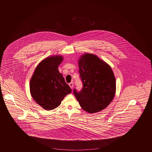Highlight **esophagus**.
I'll return each mask as SVG.
<instances>
[{"instance_id":"34e87169","label":"esophagus","mask_w":152,"mask_h":152,"mask_svg":"<svg viewBox=\"0 0 152 152\" xmlns=\"http://www.w3.org/2000/svg\"><path fill=\"white\" fill-rule=\"evenodd\" d=\"M69 87L71 88V89H72V88H73V87H74V83L71 82V83H69Z\"/></svg>"}]
</instances>
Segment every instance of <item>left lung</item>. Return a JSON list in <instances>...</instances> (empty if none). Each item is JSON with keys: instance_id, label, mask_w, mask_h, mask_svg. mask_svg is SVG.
<instances>
[{"instance_id": "8db88e82", "label": "left lung", "mask_w": 152, "mask_h": 152, "mask_svg": "<svg viewBox=\"0 0 152 152\" xmlns=\"http://www.w3.org/2000/svg\"><path fill=\"white\" fill-rule=\"evenodd\" d=\"M79 74L83 84L74 94L83 110L89 113L102 110L115 96L116 81L110 66L93 54L85 53L78 60Z\"/></svg>"}]
</instances>
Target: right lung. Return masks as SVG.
Wrapping results in <instances>:
<instances>
[{
  "label": "right lung",
  "instance_id": "add662e5",
  "mask_svg": "<svg viewBox=\"0 0 152 152\" xmlns=\"http://www.w3.org/2000/svg\"><path fill=\"white\" fill-rule=\"evenodd\" d=\"M62 61V56L46 58L37 66L30 81L33 99L46 110L58 107L64 97L72 91L58 69Z\"/></svg>",
  "mask_w": 152,
  "mask_h": 152
}]
</instances>
